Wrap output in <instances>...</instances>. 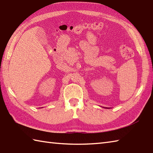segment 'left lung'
Wrapping results in <instances>:
<instances>
[{
    "mask_svg": "<svg viewBox=\"0 0 153 153\" xmlns=\"http://www.w3.org/2000/svg\"><path fill=\"white\" fill-rule=\"evenodd\" d=\"M103 108H106V109H109V108H108V107H103Z\"/></svg>",
    "mask_w": 153,
    "mask_h": 153,
    "instance_id": "left-lung-1",
    "label": "left lung"
}]
</instances>
